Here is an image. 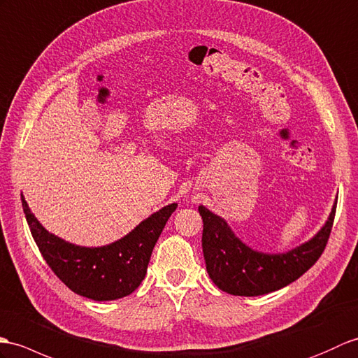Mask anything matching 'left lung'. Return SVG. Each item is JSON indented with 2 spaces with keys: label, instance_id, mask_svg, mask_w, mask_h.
<instances>
[{
  "label": "left lung",
  "instance_id": "8db88e82",
  "mask_svg": "<svg viewBox=\"0 0 358 358\" xmlns=\"http://www.w3.org/2000/svg\"><path fill=\"white\" fill-rule=\"evenodd\" d=\"M336 206L337 199L328 220L311 239L282 253H264L248 247L235 235L226 220L199 206L203 255L209 278L222 292L234 296H262L287 287L311 268L325 250Z\"/></svg>",
  "mask_w": 358,
  "mask_h": 358
}]
</instances>
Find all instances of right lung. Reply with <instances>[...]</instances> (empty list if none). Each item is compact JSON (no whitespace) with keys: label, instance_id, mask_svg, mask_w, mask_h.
Returning a JSON list of instances; mask_svg holds the SVG:
<instances>
[{"label":"right lung","instance_id":"1","mask_svg":"<svg viewBox=\"0 0 358 358\" xmlns=\"http://www.w3.org/2000/svg\"><path fill=\"white\" fill-rule=\"evenodd\" d=\"M21 203L31 236L48 267L71 292L97 302L122 299L138 288L157 239L178 206L162 207L111 244L84 247L48 231L31 213L22 194Z\"/></svg>","mask_w":358,"mask_h":358}]
</instances>
